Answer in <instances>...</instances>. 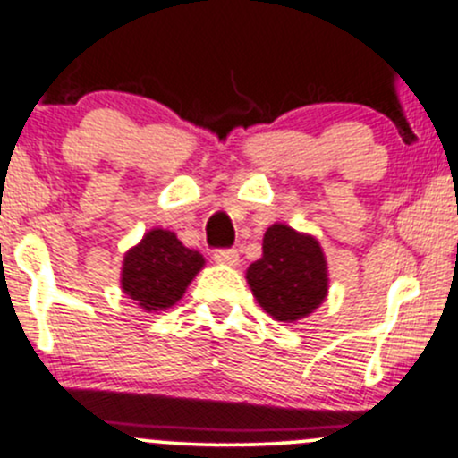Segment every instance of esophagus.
Returning <instances> with one entry per match:
<instances>
[{
	"label": "esophagus",
	"instance_id": "obj_1",
	"mask_svg": "<svg viewBox=\"0 0 458 458\" xmlns=\"http://www.w3.org/2000/svg\"><path fill=\"white\" fill-rule=\"evenodd\" d=\"M213 259H215V262H219V265L236 267L239 265V251L236 250H215Z\"/></svg>",
	"mask_w": 458,
	"mask_h": 458
}]
</instances>
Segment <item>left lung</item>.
<instances>
[{
    "label": "left lung",
    "instance_id": "1",
    "mask_svg": "<svg viewBox=\"0 0 458 458\" xmlns=\"http://www.w3.org/2000/svg\"><path fill=\"white\" fill-rule=\"evenodd\" d=\"M247 284L267 314L282 323L306 318L327 297V260L312 234L273 224L262 256L247 269Z\"/></svg>",
    "mask_w": 458,
    "mask_h": 458
}]
</instances>
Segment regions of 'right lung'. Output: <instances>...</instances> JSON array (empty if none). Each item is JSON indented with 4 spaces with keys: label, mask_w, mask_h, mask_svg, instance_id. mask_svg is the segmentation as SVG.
<instances>
[{
    "label": "right lung",
    "mask_w": 458,
    "mask_h": 458,
    "mask_svg": "<svg viewBox=\"0 0 458 458\" xmlns=\"http://www.w3.org/2000/svg\"><path fill=\"white\" fill-rule=\"evenodd\" d=\"M204 267L202 254L189 250L174 233L152 228L124 254L123 293L146 312L172 308Z\"/></svg>",
    "instance_id": "1"
}]
</instances>
